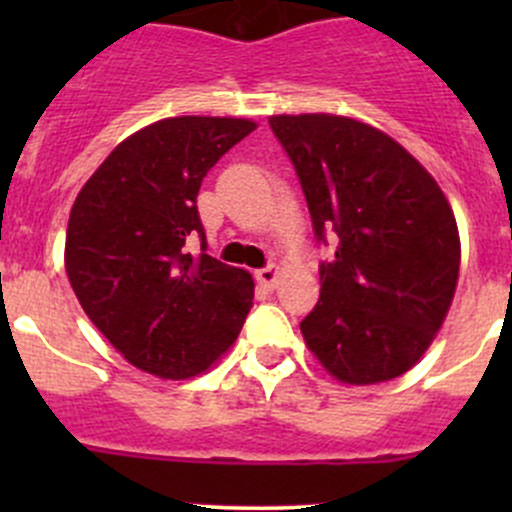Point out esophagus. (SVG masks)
<instances>
[{
  "instance_id": "esophagus-1",
  "label": "esophagus",
  "mask_w": 512,
  "mask_h": 512,
  "mask_svg": "<svg viewBox=\"0 0 512 512\" xmlns=\"http://www.w3.org/2000/svg\"><path fill=\"white\" fill-rule=\"evenodd\" d=\"M277 277H280V272H277L275 265H267V267H262V270L255 272V280L260 282L262 287H267V289H275L277 287Z\"/></svg>"
}]
</instances>
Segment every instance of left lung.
Returning a JSON list of instances; mask_svg holds the SVG:
<instances>
[{"instance_id": "obj_1", "label": "left lung", "mask_w": 512, "mask_h": 512, "mask_svg": "<svg viewBox=\"0 0 512 512\" xmlns=\"http://www.w3.org/2000/svg\"><path fill=\"white\" fill-rule=\"evenodd\" d=\"M317 242L319 302L302 319L307 347L344 384L406 374L446 319L461 265L453 210L436 180L394 138L329 113L272 116Z\"/></svg>"}]
</instances>
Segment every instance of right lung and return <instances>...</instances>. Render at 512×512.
Wrapping results in <instances>:
<instances>
[{"mask_svg":"<svg viewBox=\"0 0 512 512\" xmlns=\"http://www.w3.org/2000/svg\"><path fill=\"white\" fill-rule=\"evenodd\" d=\"M255 123L180 116L113 148L66 230V275L98 332L160 379H190L230 349L252 307L250 272L205 255L198 190ZM203 253L184 252L190 236Z\"/></svg>","mask_w":512,"mask_h":512,"instance_id":"right-lung-1","label":"right lung"}]
</instances>
